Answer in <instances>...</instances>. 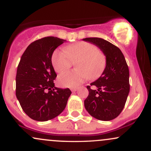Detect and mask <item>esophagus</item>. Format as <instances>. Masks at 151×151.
Masks as SVG:
<instances>
[{
    "label": "esophagus",
    "mask_w": 151,
    "mask_h": 151,
    "mask_svg": "<svg viewBox=\"0 0 151 151\" xmlns=\"http://www.w3.org/2000/svg\"><path fill=\"white\" fill-rule=\"evenodd\" d=\"M77 89L78 88H72V89H71V91H72V92H74V91H77Z\"/></svg>",
    "instance_id": "34e87169"
}]
</instances>
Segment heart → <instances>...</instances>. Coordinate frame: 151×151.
Here are the masks:
<instances>
[{
    "instance_id": "1",
    "label": "heart",
    "mask_w": 151,
    "mask_h": 151,
    "mask_svg": "<svg viewBox=\"0 0 151 151\" xmlns=\"http://www.w3.org/2000/svg\"><path fill=\"white\" fill-rule=\"evenodd\" d=\"M79 59L77 63L79 70L62 73L58 77L60 85L65 87H77L85 79H95L101 75L106 66V58L95 45L80 42L68 45L65 51L56 50L52 56V64L58 73L69 70L72 60Z\"/></svg>"
}]
</instances>
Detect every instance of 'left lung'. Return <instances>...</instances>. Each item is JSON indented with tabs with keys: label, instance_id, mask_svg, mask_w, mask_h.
Masks as SVG:
<instances>
[{
	"label": "left lung",
	"instance_id": "8db88e82",
	"mask_svg": "<svg viewBox=\"0 0 151 151\" xmlns=\"http://www.w3.org/2000/svg\"><path fill=\"white\" fill-rule=\"evenodd\" d=\"M83 40L99 47L106 58V66L101 77L86 86L89 95L84 100V106L95 119L111 121L121 114L125 106L130 90L129 67L121 50L111 42L99 37Z\"/></svg>",
	"mask_w": 151,
	"mask_h": 151
}]
</instances>
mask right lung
I'll return each mask as SVG.
<instances>
[{
	"instance_id": "1",
	"label": "right lung",
	"mask_w": 151,
	"mask_h": 151,
	"mask_svg": "<svg viewBox=\"0 0 151 151\" xmlns=\"http://www.w3.org/2000/svg\"><path fill=\"white\" fill-rule=\"evenodd\" d=\"M66 40L45 37L26 48L16 74L15 94L24 112L33 120L46 121L60 115L65 109L72 91L55 87L52 64L55 50Z\"/></svg>"
}]
</instances>
